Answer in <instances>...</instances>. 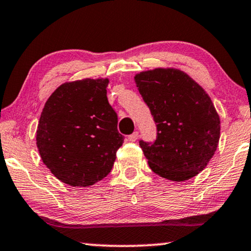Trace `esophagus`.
Here are the masks:
<instances>
[{
  "label": "esophagus",
  "mask_w": 251,
  "mask_h": 251,
  "mask_svg": "<svg viewBox=\"0 0 251 251\" xmlns=\"http://www.w3.org/2000/svg\"><path fill=\"white\" fill-rule=\"evenodd\" d=\"M138 136H139L138 131H135V132H132L131 135L128 136V139L130 140V142H135V140L138 139Z\"/></svg>",
  "instance_id": "esophagus-1"
}]
</instances>
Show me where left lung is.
Returning a JSON list of instances; mask_svg holds the SVG:
<instances>
[{
  "mask_svg": "<svg viewBox=\"0 0 251 251\" xmlns=\"http://www.w3.org/2000/svg\"><path fill=\"white\" fill-rule=\"evenodd\" d=\"M135 80L156 125L154 142L139 140L150 168L175 181L197 176L214 156L221 133L210 97L178 70L156 68Z\"/></svg>",
  "mask_w": 251,
  "mask_h": 251,
  "instance_id": "left-lung-1",
  "label": "left lung"
}]
</instances>
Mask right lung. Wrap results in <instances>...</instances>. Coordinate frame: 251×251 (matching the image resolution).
I'll list each match as a JSON object with an SVG mask.
<instances>
[{
  "mask_svg": "<svg viewBox=\"0 0 251 251\" xmlns=\"http://www.w3.org/2000/svg\"><path fill=\"white\" fill-rule=\"evenodd\" d=\"M107 78L61 84L48 99L36 131L41 159L58 179L90 186L111 173L125 136L107 99Z\"/></svg>",
  "mask_w": 251,
  "mask_h": 251,
  "instance_id": "obj_1",
  "label": "right lung"
}]
</instances>
